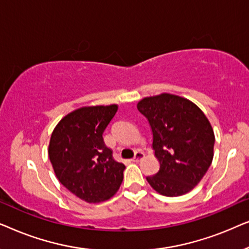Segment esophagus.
Returning <instances> with one entry per match:
<instances>
[{
	"label": "esophagus",
	"instance_id": "esophagus-1",
	"mask_svg": "<svg viewBox=\"0 0 249 249\" xmlns=\"http://www.w3.org/2000/svg\"><path fill=\"white\" fill-rule=\"evenodd\" d=\"M144 156H145V154L142 151H137L135 153V156H134V159H132V161L139 162L142 159H144Z\"/></svg>",
	"mask_w": 249,
	"mask_h": 249
}]
</instances>
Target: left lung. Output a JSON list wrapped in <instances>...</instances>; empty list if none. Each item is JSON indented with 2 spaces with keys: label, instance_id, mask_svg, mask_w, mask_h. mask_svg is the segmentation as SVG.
Returning <instances> with one entry per match:
<instances>
[{
  "label": "left lung",
  "instance_id": "1",
  "mask_svg": "<svg viewBox=\"0 0 249 249\" xmlns=\"http://www.w3.org/2000/svg\"><path fill=\"white\" fill-rule=\"evenodd\" d=\"M153 132V149L160 162L147 177L152 188L169 197L188 193L209 170L213 160L214 132L202 110L172 94L145 97L137 104Z\"/></svg>",
  "mask_w": 249,
  "mask_h": 249
}]
</instances>
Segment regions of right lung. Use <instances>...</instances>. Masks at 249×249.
<instances>
[{"label": "right lung", "instance_id": "1", "mask_svg": "<svg viewBox=\"0 0 249 249\" xmlns=\"http://www.w3.org/2000/svg\"><path fill=\"white\" fill-rule=\"evenodd\" d=\"M118 105L85 107L71 112L52 132L50 161L56 178L87 203H100L118 192L125 166L113 159L103 132Z\"/></svg>", "mask_w": 249, "mask_h": 249}]
</instances>
